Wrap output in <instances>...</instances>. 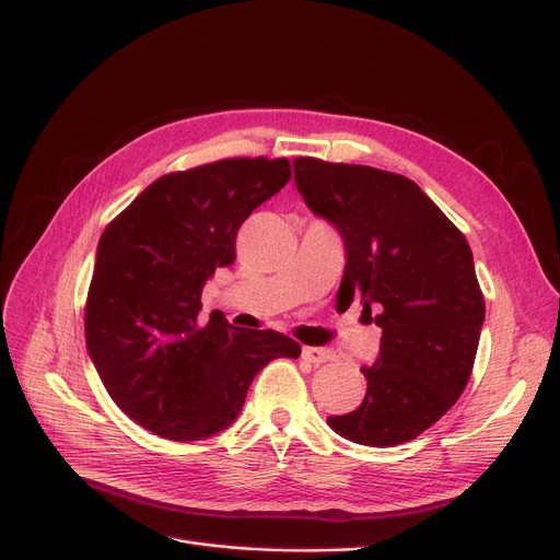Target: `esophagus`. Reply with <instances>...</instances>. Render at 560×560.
<instances>
[{
  "label": "esophagus",
  "mask_w": 560,
  "mask_h": 560,
  "mask_svg": "<svg viewBox=\"0 0 560 560\" xmlns=\"http://www.w3.org/2000/svg\"><path fill=\"white\" fill-rule=\"evenodd\" d=\"M302 357L313 363V365H322V363H329L336 359V354L331 349H325V347H304L302 349Z\"/></svg>",
  "instance_id": "34e87169"
}]
</instances>
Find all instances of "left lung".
Returning <instances> with one entry per match:
<instances>
[{"label": "left lung", "instance_id": "obj_1", "mask_svg": "<svg viewBox=\"0 0 560 560\" xmlns=\"http://www.w3.org/2000/svg\"><path fill=\"white\" fill-rule=\"evenodd\" d=\"M292 167L308 209L345 241L338 302L359 300L381 327L378 357L361 368L363 404L327 422L359 445L408 443L447 413L472 374L486 317L472 249L401 174L311 156Z\"/></svg>", "mask_w": 560, "mask_h": 560}]
</instances>
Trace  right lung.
I'll return each instance as SVG.
<instances>
[{
    "label": "right lung",
    "mask_w": 560,
    "mask_h": 560,
    "mask_svg": "<svg viewBox=\"0 0 560 560\" xmlns=\"http://www.w3.org/2000/svg\"><path fill=\"white\" fill-rule=\"evenodd\" d=\"M288 159H222L163 174L102 233L85 300V345L110 399L167 440L226 429L254 376L300 342L272 329L201 325V288L235 258L256 206L290 182Z\"/></svg>",
    "instance_id": "obj_1"
}]
</instances>
